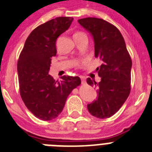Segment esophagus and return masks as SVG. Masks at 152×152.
Instances as JSON below:
<instances>
[{"label":"esophagus","mask_w":152,"mask_h":152,"mask_svg":"<svg viewBox=\"0 0 152 152\" xmlns=\"http://www.w3.org/2000/svg\"><path fill=\"white\" fill-rule=\"evenodd\" d=\"M81 83L82 84H86V80L83 77H81Z\"/></svg>","instance_id":"obj_1"}]
</instances>
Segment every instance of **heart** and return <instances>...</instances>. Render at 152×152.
<instances>
[{
    "instance_id": "obj_1",
    "label": "heart",
    "mask_w": 152,
    "mask_h": 152,
    "mask_svg": "<svg viewBox=\"0 0 152 152\" xmlns=\"http://www.w3.org/2000/svg\"><path fill=\"white\" fill-rule=\"evenodd\" d=\"M85 34L83 33H82V32H76V33H75V34H74V38L76 37H81V36H84Z\"/></svg>"
}]
</instances>
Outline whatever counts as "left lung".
Segmentation results:
<instances>
[{
    "label": "left lung",
    "mask_w": 152,
    "mask_h": 152,
    "mask_svg": "<svg viewBox=\"0 0 152 152\" xmlns=\"http://www.w3.org/2000/svg\"><path fill=\"white\" fill-rule=\"evenodd\" d=\"M78 23L91 33L94 55L102 61L97 68L102 78L98 83L87 78V83L97 87V99L87 104L93 116L106 119L119 110L130 92L132 61L125 40L116 27L97 18L79 19Z\"/></svg>",
    "instance_id": "obj_1"
}]
</instances>
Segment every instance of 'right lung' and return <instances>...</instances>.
I'll list each match as a JSON object with an SVG mask.
<instances>
[{
	"mask_svg": "<svg viewBox=\"0 0 152 152\" xmlns=\"http://www.w3.org/2000/svg\"><path fill=\"white\" fill-rule=\"evenodd\" d=\"M72 21V17H58L37 26L27 37L19 55L17 70L21 97L41 120L58 116L68 96L81 83L79 76H63L59 82L48 74L51 58L57 54V38Z\"/></svg>",
	"mask_w": 152,
	"mask_h": 152,
	"instance_id": "right-lung-1",
	"label": "right lung"
}]
</instances>
